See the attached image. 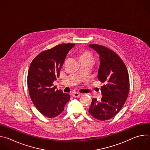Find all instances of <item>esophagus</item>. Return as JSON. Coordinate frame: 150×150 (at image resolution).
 Masks as SVG:
<instances>
[{
  "label": "esophagus",
  "mask_w": 150,
  "mask_h": 150,
  "mask_svg": "<svg viewBox=\"0 0 150 150\" xmlns=\"http://www.w3.org/2000/svg\"><path fill=\"white\" fill-rule=\"evenodd\" d=\"M72 96H73L74 97H75V98L79 97L81 96V94L80 93H77V92H74V93H73L72 94Z\"/></svg>",
  "instance_id": "1"
}]
</instances>
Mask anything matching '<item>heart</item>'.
Here are the masks:
<instances>
[{
  "instance_id": "heart-1",
  "label": "heart",
  "mask_w": 150,
  "mask_h": 150,
  "mask_svg": "<svg viewBox=\"0 0 150 150\" xmlns=\"http://www.w3.org/2000/svg\"><path fill=\"white\" fill-rule=\"evenodd\" d=\"M80 59H93V56L89 52L83 51L80 55Z\"/></svg>"
}]
</instances>
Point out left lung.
I'll list each match as a JSON object with an SVG mask.
<instances>
[{"label":"left lung","instance_id":"obj_1","mask_svg":"<svg viewBox=\"0 0 150 150\" xmlns=\"http://www.w3.org/2000/svg\"><path fill=\"white\" fill-rule=\"evenodd\" d=\"M99 55L98 79L101 87L100 101L93 98L88 112L94 118L105 120L114 117L124 105L129 91V78L123 60L113 51L98 45H90Z\"/></svg>","mask_w":150,"mask_h":150}]
</instances>
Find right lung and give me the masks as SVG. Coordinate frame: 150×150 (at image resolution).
Wrapping results in <instances>:
<instances>
[{"mask_svg":"<svg viewBox=\"0 0 150 150\" xmlns=\"http://www.w3.org/2000/svg\"><path fill=\"white\" fill-rule=\"evenodd\" d=\"M74 44H61L42 52L30 66L27 84L30 98L38 110L47 117H54L63 110L70 96L56 90L53 82L59 76L60 71L69 50Z\"/></svg>","mask_w":150,"mask_h":150,"instance_id":"add662e5","label":"right lung"}]
</instances>
